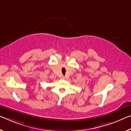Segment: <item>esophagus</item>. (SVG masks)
<instances>
[{
  "mask_svg": "<svg viewBox=\"0 0 131 131\" xmlns=\"http://www.w3.org/2000/svg\"><path fill=\"white\" fill-rule=\"evenodd\" d=\"M61 79H65V77H64L63 76H62L61 77Z\"/></svg>",
  "mask_w": 131,
  "mask_h": 131,
  "instance_id": "1",
  "label": "esophagus"
}]
</instances>
